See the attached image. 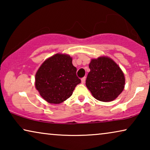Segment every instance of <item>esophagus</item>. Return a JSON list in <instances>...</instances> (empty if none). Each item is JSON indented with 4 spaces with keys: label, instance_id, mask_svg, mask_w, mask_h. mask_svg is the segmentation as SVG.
I'll return each mask as SVG.
<instances>
[{
    "label": "esophagus",
    "instance_id": "1",
    "mask_svg": "<svg viewBox=\"0 0 150 150\" xmlns=\"http://www.w3.org/2000/svg\"><path fill=\"white\" fill-rule=\"evenodd\" d=\"M85 80H86V77L85 76H84L83 78H82L81 79V82H82V83H84L85 82Z\"/></svg>",
    "mask_w": 150,
    "mask_h": 150
}]
</instances>
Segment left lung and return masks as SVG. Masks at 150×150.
<instances>
[{"label": "left lung", "instance_id": "1", "mask_svg": "<svg viewBox=\"0 0 150 150\" xmlns=\"http://www.w3.org/2000/svg\"><path fill=\"white\" fill-rule=\"evenodd\" d=\"M86 86L96 100L110 102L118 97L124 89L125 78L120 67L106 57L92 59Z\"/></svg>", "mask_w": 150, "mask_h": 150}]
</instances>
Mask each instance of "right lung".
Returning <instances> with one entry per match:
<instances>
[{
	"label": "right lung",
	"mask_w": 150,
	"mask_h": 150,
	"mask_svg": "<svg viewBox=\"0 0 150 150\" xmlns=\"http://www.w3.org/2000/svg\"><path fill=\"white\" fill-rule=\"evenodd\" d=\"M76 70L70 56L56 54L46 59L37 71L36 89L49 103H61L72 95L76 86L81 83Z\"/></svg>",
	"instance_id": "1"
}]
</instances>
